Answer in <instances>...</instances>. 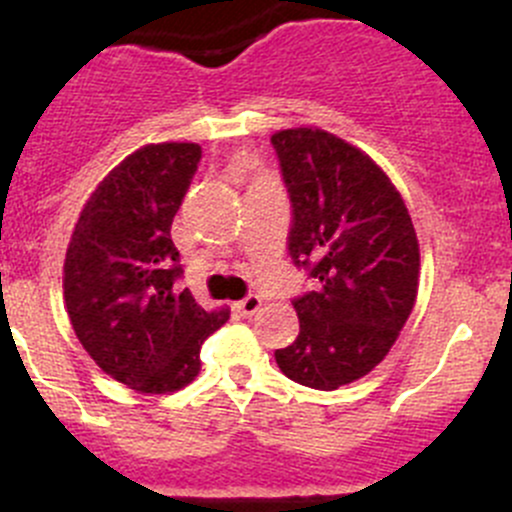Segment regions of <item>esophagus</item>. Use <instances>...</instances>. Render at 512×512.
<instances>
[{
	"label": "esophagus",
	"instance_id": "esophagus-1",
	"mask_svg": "<svg viewBox=\"0 0 512 512\" xmlns=\"http://www.w3.org/2000/svg\"><path fill=\"white\" fill-rule=\"evenodd\" d=\"M260 307H262L260 294H247L245 299H240V302L232 304V309H235L240 317H252V314H255Z\"/></svg>",
	"mask_w": 512,
	"mask_h": 512
}]
</instances>
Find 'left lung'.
<instances>
[{
    "label": "left lung",
    "mask_w": 512,
    "mask_h": 512,
    "mask_svg": "<svg viewBox=\"0 0 512 512\" xmlns=\"http://www.w3.org/2000/svg\"><path fill=\"white\" fill-rule=\"evenodd\" d=\"M289 200V255L317 292L294 299L299 334L275 359L309 389L369 374L399 339L418 294V240L404 198L364 151L322 128L272 136Z\"/></svg>",
    "instance_id": "obj_1"
}]
</instances>
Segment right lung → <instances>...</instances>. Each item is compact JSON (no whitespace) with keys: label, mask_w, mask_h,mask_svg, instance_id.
Instances as JSON below:
<instances>
[{"label":"right lung","mask_w":512,"mask_h":512,"mask_svg":"<svg viewBox=\"0 0 512 512\" xmlns=\"http://www.w3.org/2000/svg\"><path fill=\"white\" fill-rule=\"evenodd\" d=\"M198 143H148L91 193L64 260V302L81 347L138 394H170L198 376L200 347L230 309L200 307L175 285L170 225L198 170Z\"/></svg>","instance_id":"add662e5"}]
</instances>
